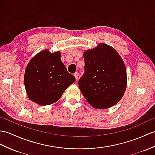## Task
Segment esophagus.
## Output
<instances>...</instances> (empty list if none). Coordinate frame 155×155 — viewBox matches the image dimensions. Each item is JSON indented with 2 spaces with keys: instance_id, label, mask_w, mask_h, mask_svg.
Returning a JSON list of instances; mask_svg holds the SVG:
<instances>
[{
  "instance_id": "34e87169",
  "label": "esophagus",
  "mask_w": 155,
  "mask_h": 155,
  "mask_svg": "<svg viewBox=\"0 0 155 155\" xmlns=\"http://www.w3.org/2000/svg\"><path fill=\"white\" fill-rule=\"evenodd\" d=\"M74 76L75 77V79H76V81H78V73H75L74 74Z\"/></svg>"
}]
</instances>
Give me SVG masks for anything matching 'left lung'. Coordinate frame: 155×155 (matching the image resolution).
<instances>
[{
    "instance_id": "obj_1",
    "label": "left lung",
    "mask_w": 155,
    "mask_h": 155,
    "mask_svg": "<svg viewBox=\"0 0 155 155\" xmlns=\"http://www.w3.org/2000/svg\"><path fill=\"white\" fill-rule=\"evenodd\" d=\"M84 74L78 87L89 104L107 109L120 101L127 87V72L121 56L112 47L100 44L86 50Z\"/></svg>"
}]
</instances>
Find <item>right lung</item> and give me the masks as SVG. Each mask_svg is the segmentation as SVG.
Segmentation results:
<instances>
[{
	"instance_id": "add662e5",
	"label": "right lung",
	"mask_w": 155,
	"mask_h": 155,
	"mask_svg": "<svg viewBox=\"0 0 155 155\" xmlns=\"http://www.w3.org/2000/svg\"><path fill=\"white\" fill-rule=\"evenodd\" d=\"M60 51L45 49L32 57L25 70L26 92L31 101L41 106L57 102L75 81L61 60Z\"/></svg>"
}]
</instances>
